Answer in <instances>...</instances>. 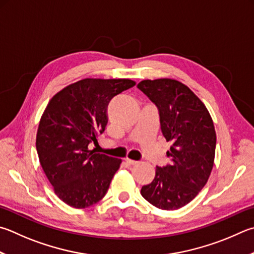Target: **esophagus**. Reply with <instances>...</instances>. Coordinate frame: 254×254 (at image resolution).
Returning <instances> with one entry per match:
<instances>
[{"label": "esophagus", "instance_id": "obj_1", "mask_svg": "<svg viewBox=\"0 0 254 254\" xmlns=\"http://www.w3.org/2000/svg\"><path fill=\"white\" fill-rule=\"evenodd\" d=\"M124 161H126V163H127V165H135V164L137 163V161H134V160H131V159H128V158H127V159H124Z\"/></svg>", "mask_w": 254, "mask_h": 254}]
</instances>
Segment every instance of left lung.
<instances>
[{"mask_svg":"<svg viewBox=\"0 0 254 254\" xmlns=\"http://www.w3.org/2000/svg\"><path fill=\"white\" fill-rule=\"evenodd\" d=\"M159 110L161 131L172 146L171 163L156 167L155 178L143 186L144 199L162 210H177L199 194L213 168L216 135L202 101L177 80H144L137 84Z\"/></svg>","mask_w":254,"mask_h":254,"instance_id":"left-lung-1","label":"left lung"}]
</instances>
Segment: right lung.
Here are the masks:
<instances>
[{"label": "right lung", "instance_id": "obj_1", "mask_svg": "<svg viewBox=\"0 0 254 254\" xmlns=\"http://www.w3.org/2000/svg\"><path fill=\"white\" fill-rule=\"evenodd\" d=\"M128 79H84L50 100L41 118L36 151L41 167L64 203L91 206L107 194L121 159L89 150L108 124V104L131 89Z\"/></svg>", "mask_w": 254, "mask_h": 254}]
</instances>
